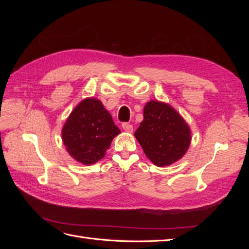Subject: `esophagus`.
<instances>
[{
  "instance_id": "esophagus-1",
  "label": "esophagus",
  "mask_w": 249,
  "mask_h": 249,
  "mask_svg": "<svg viewBox=\"0 0 249 249\" xmlns=\"http://www.w3.org/2000/svg\"><path fill=\"white\" fill-rule=\"evenodd\" d=\"M123 129L125 131V132H129V133H132L133 132V125L131 124H127V123H124L122 124Z\"/></svg>"
}]
</instances>
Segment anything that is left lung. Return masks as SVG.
Here are the masks:
<instances>
[{
    "mask_svg": "<svg viewBox=\"0 0 249 249\" xmlns=\"http://www.w3.org/2000/svg\"><path fill=\"white\" fill-rule=\"evenodd\" d=\"M135 137L146 157L159 167L182 158L191 142L190 127L168 104L150 101L143 110V120Z\"/></svg>",
    "mask_w": 249,
    "mask_h": 249,
    "instance_id": "1",
    "label": "left lung"
}]
</instances>
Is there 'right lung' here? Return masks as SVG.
Instances as JSON below:
<instances>
[{
    "mask_svg": "<svg viewBox=\"0 0 249 249\" xmlns=\"http://www.w3.org/2000/svg\"><path fill=\"white\" fill-rule=\"evenodd\" d=\"M120 133L101 101L88 97L72 110L62 129L66 150L74 160L94 164L106 155L111 142Z\"/></svg>",
    "mask_w": 249,
    "mask_h": 249,
    "instance_id": "add662e5",
    "label": "right lung"
}]
</instances>
